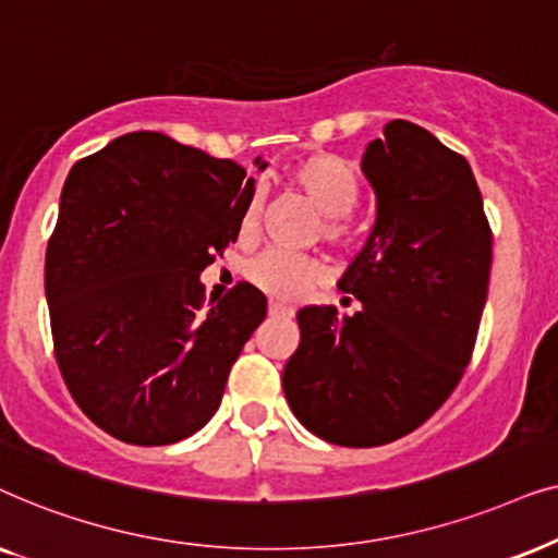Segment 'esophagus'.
I'll return each mask as SVG.
<instances>
[{
  "instance_id": "obj_1",
  "label": "esophagus",
  "mask_w": 558,
  "mask_h": 558,
  "mask_svg": "<svg viewBox=\"0 0 558 558\" xmlns=\"http://www.w3.org/2000/svg\"><path fill=\"white\" fill-rule=\"evenodd\" d=\"M267 314H270L272 318H288V316H293V308L286 306V303L270 301L267 303Z\"/></svg>"
}]
</instances>
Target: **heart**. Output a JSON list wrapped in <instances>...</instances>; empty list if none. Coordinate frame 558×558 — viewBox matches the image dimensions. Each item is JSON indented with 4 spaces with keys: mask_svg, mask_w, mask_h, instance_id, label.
I'll use <instances>...</instances> for the list:
<instances>
[{
    "mask_svg": "<svg viewBox=\"0 0 558 558\" xmlns=\"http://www.w3.org/2000/svg\"><path fill=\"white\" fill-rule=\"evenodd\" d=\"M291 183L303 193V198L322 214V234L329 242L344 240V214L352 211L360 196V181H356L354 168L344 158L333 153H314L299 160L291 170ZM259 221V198L252 196L244 206L240 234L250 240L257 232ZM322 265L316 259L303 255H288V252L270 250L259 255L250 265L252 283L263 288L265 293L278 295V299L295 301L306 295L318 280H322Z\"/></svg>",
    "mask_w": 558,
    "mask_h": 558,
    "instance_id": "heart-1",
    "label": "heart"
}]
</instances>
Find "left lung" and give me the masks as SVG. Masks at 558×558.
<instances>
[{
  "label": "left lung",
  "instance_id": "8db88e82",
  "mask_svg": "<svg viewBox=\"0 0 558 558\" xmlns=\"http://www.w3.org/2000/svg\"><path fill=\"white\" fill-rule=\"evenodd\" d=\"M362 155L375 225L339 291L362 303L299 311L283 369L295 418L339 447H380L418 428L470 362L487 301L493 234L462 155L405 119Z\"/></svg>",
  "mask_w": 558,
  "mask_h": 558
}]
</instances>
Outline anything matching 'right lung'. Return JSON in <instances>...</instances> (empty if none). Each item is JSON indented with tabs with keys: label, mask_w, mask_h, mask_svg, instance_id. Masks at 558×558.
Segmentation results:
<instances>
[{
	"label": "right lung",
	"mask_w": 558,
	"mask_h": 558,
	"mask_svg": "<svg viewBox=\"0 0 558 558\" xmlns=\"http://www.w3.org/2000/svg\"><path fill=\"white\" fill-rule=\"evenodd\" d=\"M252 196L236 162L160 132L71 168L46 252L50 329L73 400L114 439L175 444L217 413L267 301L240 283L204 308L198 275L236 242Z\"/></svg>",
	"instance_id": "obj_1"
}]
</instances>
